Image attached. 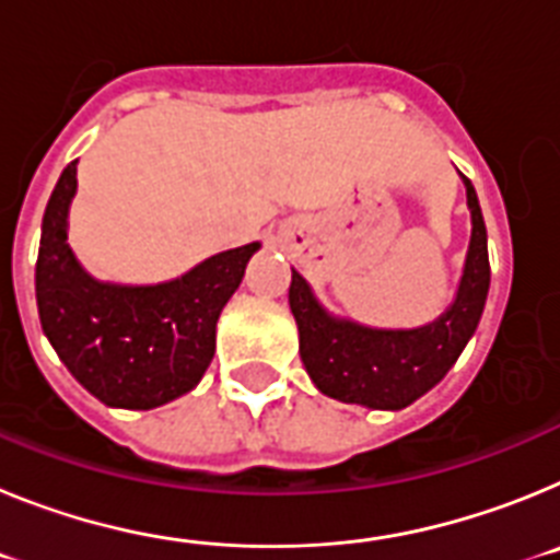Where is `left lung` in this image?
<instances>
[{
	"instance_id": "1",
	"label": "left lung",
	"mask_w": 560,
	"mask_h": 560,
	"mask_svg": "<svg viewBox=\"0 0 560 560\" xmlns=\"http://www.w3.org/2000/svg\"><path fill=\"white\" fill-rule=\"evenodd\" d=\"M463 182L471 210V244L457 296L434 323L412 330H378L336 319L291 269L289 305L300 328V355L319 393L370 409H404L454 368L477 330L491 285L482 210L471 182L465 176Z\"/></svg>"
}]
</instances>
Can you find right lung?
<instances>
[{
  "mask_svg": "<svg viewBox=\"0 0 560 560\" xmlns=\"http://www.w3.org/2000/svg\"><path fill=\"white\" fill-rule=\"evenodd\" d=\"M78 162L63 167L42 221L36 303L58 359L108 407L153 409L190 393L215 353V323L260 244L219 252L156 285L101 283L67 244Z\"/></svg>",
  "mask_w": 560,
  "mask_h": 560,
  "instance_id": "1",
  "label": "right lung"
}]
</instances>
